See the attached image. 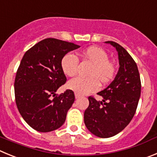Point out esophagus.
Wrapping results in <instances>:
<instances>
[{
	"instance_id": "34e87169",
	"label": "esophagus",
	"mask_w": 157,
	"mask_h": 157,
	"mask_svg": "<svg viewBox=\"0 0 157 157\" xmlns=\"http://www.w3.org/2000/svg\"><path fill=\"white\" fill-rule=\"evenodd\" d=\"M75 98H80V95L79 94H77V93H75Z\"/></svg>"
}]
</instances>
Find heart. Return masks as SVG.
<instances>
[{
    "instance_id": "obj_1",
    "label": "heart",
    "mask_w": 157,
    "mask_h": 157,
    "mask_svg": "<svg viewBox=\"0 0 157 157\" xmlns=\"http://www.w3.org/2000/svg\"><path fill=\"white\" fill-rule=\"evenodd\" d=\"M82 59L91 64L87 72L88 78H78L71 80L67 87L79 94H87L96 91L99 87V83L103 85L112 81L117 74V66L109 60V55L103 48L97 46L89 47L81 53ZM61 69L67 77L77 75L78 70V59L72 54H66L61 59Z\"/></svg>"
}]
</instances>
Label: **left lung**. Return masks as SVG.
Segmentation results:
<instances>
[{
  "instance_id": "left-lung-1",
  "label": "left lung",
  "mask_w": 157,
  "mask_h": 157,
  "mask_svg": "<svg viewBox=\"0 0 157 157\" xmlns=\"http://www.w3.org/2000/svg\"><path fill=\"white\" fill-rule=\"evenodd\" d=\"M120 68L113 81L97 93L102 101L89 96V105L84 114V124L93 135L109 138L120 133L133 118L141 95V80L136 63L124 48L114 41Z\"/></svg>"
}]
</instances>
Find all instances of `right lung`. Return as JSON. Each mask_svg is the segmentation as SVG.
I'll list each match as a JSON object with an SVG mask.
<instances>
[{
    "instance_id": "right-lung-1",
    "label": "right lung",
    "mask_w": 157,
    "mask_h": 157,
    "mask_svg": "<svg viewBox=\"0 0 157 157\" xmlns=\"http://www.w3.org/2000/svg\"><path fill=\"white\" fill-rule=\"evenodd\" d=\"M79 45L56 38H46L24 54L15 79L17 108L29 126L49 132L64 124L69 109L75 100L72 90L56 94L66 82L61 59Z\"/></svg>"
}]
</instances>
